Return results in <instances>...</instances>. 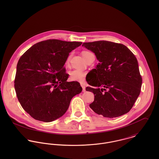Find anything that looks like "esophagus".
<instances>
[{"label": "esophagus", "instance_id": "obj_1", "mask_svg": "<svg viewBox=\"0 0 159 159\" xmlns=\"http://www.w3.org/2000/svg\"><path fill=\"white\" fill-rule=\"evenodd\" d=\"M81 87H82V88H83V92H85V91H86V87H85V86L83 84V83H81Z\"/></svg>", "mask_w": 159, "mask_h": 159}]
</instances>
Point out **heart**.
<instances>
[{
	"label": "heart",
	"instance_id": "obj_1",
	"mask_svg": "<svg viewBox=\"0 0 159 159\" xmlns=\"http://www.w3.org/2000/svg\"><path fill=\"white\" fill-rule=\"evenodd\" d=\"M82 54H83V57L84 58V59L86 61H87L90 56L93 55L92 52H89V51H83L82 52ZM71 54H70L68 56V57H67V64L69 63L70 60L71 59ZM86 75V72H84L82 70H78V69L73 70H72L70 72V79L73 81H80V82L83 81L85 79Z\"/></svg>",
	"mask_w": 159,
	"mask_h": 159
}]
</instances>
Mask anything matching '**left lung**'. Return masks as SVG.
I'll list each match as a JSON object with an SVG mask.
<instances>
[{
    "label": "left lung",
    "mask_w": 159,
    "mask_h": 159,
    "mask_svg": "<svg viewBox=\"0 0 159 159\" xmlns=\"http://www.w3.org/2000/svg\"><path fill=\"white\" fill-rule=\"evenodd\" d=\"M99 63L93 70L95 80L88 79L93 87L94 101L89 105L99 115L113 118L127 113L141 91L142 78L136 57L125 45L108 41L84 43Z\"/></svg>",
    "instance_id": "1"
}]
</instances>
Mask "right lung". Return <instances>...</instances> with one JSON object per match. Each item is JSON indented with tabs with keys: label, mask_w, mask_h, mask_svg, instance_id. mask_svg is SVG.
I'll return each instance as SVG.
<instances>
[{
	"label": "right lung",
	"mask_w": 159,
	"mask_h": 159,
	"mask_svg": "<svg viewBox=\"0 0 159 159\" xmlns=\"http://www.w3.org/2000/svg\"><path fill=\"white\" fill-rule=\"evenodd\" d=\"M82 42L47 40L35 44L18 61L15 89L23 109L46 122L62 116L71 98L82 91L78 81H67L64 68L69 53Z\"/></svg>",
	"instance_id": "add662e5"
}]
</instances>
